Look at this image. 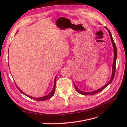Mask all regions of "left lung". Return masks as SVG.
<instances>
[{
  "label": "left lung",
  "instance_id": "1",
  "mask_svg": "<svg viewBox=\"0 0 127 127\" xmlns=\"http://www.w3.org/2000/svg\"><path fill=\"white\" fill-rule=\"evenodd\" d=\"M105 29L107 30V31H108V32L110 34V37H111V41H112V43L113 44V49H114V60H113V67H112V77H111V79L110 80V81L108 82V83H107V84H106V85L105 86H104L103 87L99 88V89L97 90H96L95 91H93V92H83V91H80L79 90H78L77 87L76 86V85H75V84L74 83V86H75V89L76 90V91H77L79 93L81 94L82 95H94L96 93H98V92L102 91V90H103L105 88H106L107 86H108L109 84L112 82V80L114 78V77L115 76V72H116V60H117V47H116V44H115L114 42L113 41V37H112V35H111V33L110 32V31H109V30L107 29V28H106V27H105Z\"/></svg>",
  "mask_w": 127,
  "mask_h": 127
}]
</instances>
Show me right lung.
<instances>
[{
  "mask_svg": "<svg viewBox=\"0 0 127 127\" xmlns=\"http://www.w3.org/2000/svg\"><path fill=\"white\" fill-rule=\"evenodd\" d=\"M56 78H57V76H56L55 79L54 86H53V89H52V91H51V92H50V93L48 95H46V96H43V97H39V98H35V97H31V96H29V95H28L25 94V93H24L20 89H19V88H18V87H17V86H17V88H18V90L19 91H20L22 94H23L24 95L27 96L31 98H32V99H35V100L39 101H45V100H47V99H49V98H50L52 96H53V95H54V94H55V88H56Z\"/></svg>",
  "mask_w": 127,
  "mask_h": 127,
  "instance_id": "1",
  "label": "right lung"
}]
</instances>
